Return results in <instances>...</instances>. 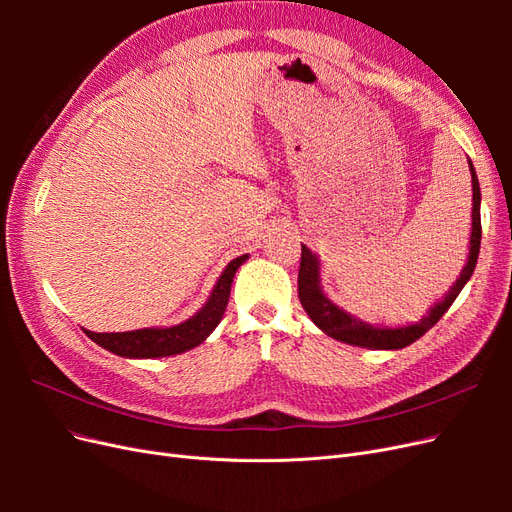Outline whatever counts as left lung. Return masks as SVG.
<instances>
[{
  "label": "left lung",
  "mask_w": 512,
  "mask_h": 512,
  "mask_svg": "<svg viewBox=\"0 0 512 512\" xmlns=\"http://www.w3.org/2000/svg\"><path fill=\"white\" fill-rule=\"evenodd\" d=\"M470 173H472V235H470V254L468 262L463 267L459 280L453 284V288L448 290L446 297L433 305L429 309V314L418 322L410 324V327H399V329H378L371 327V324H365L363 320L354 318L346 314L344 309H339L333 305L320 288V267H318V258L307 250L305 245H301V267H299V301L307 316L314 320V324L331 335L333 339H339L344 344L352 346H361V348H376V350H397V348H406L412 342H416L418 337H423L433 324H436L444 314L446 309L453 305L457 299V294L461 288L466 286V282L472 277L476 260H478V250H480V188H478V177L474 173V166L470 162Z\"/></svg>",
  "instance_id": "obj_1"
}]
</instances>
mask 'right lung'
I'll return each mask as SVG.
<instances>
[{"instance_id":"obj_1","label":"right lung","mask_w":512,"mask_h":512,"mask_svg":"<svg viewBox=\"0 0 512 512\" xmlns=\"http://www.w3.org/2000/svg\"><path fill=\"white\" fill-rule=\"evenodd\" d=\"M245 260H247V254L230 260L228 267L220 275L218 284H215L205 307L190 320L177 324V327L138 329V331H126V333H94V331H85V333L108 352L119 354V356H130V359H158V356H170V354H181L185 350H192L194 346L203 344L211 335V331L220 324L228 305L232 277H235L237 269Z\"/></svg>"}]
</instances>
